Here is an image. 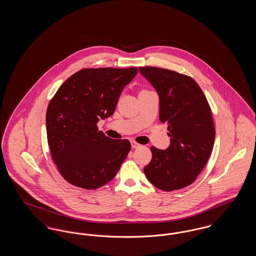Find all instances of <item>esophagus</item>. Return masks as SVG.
Returning a JSON list of instances; mask_svg holds the SVG:
<instances>
[{
	"label": "esophagus",
	"instance_id": "obj_1",
	"mask_svg": "<svg viewBox=\"0 0 256 256\" xmlns=\"http://www.w3.org/2000/svg\"><path fill=\"white\" fill-rule=\"evenodd\" d=\"M140 146H141V145H140V144H138L137 142H135L134 140L132 141V146L134 148H139Z\"/></svg>",
	"mask_w": 256,
	"mask_h": 256
}]
</instances>
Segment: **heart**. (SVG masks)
Listing matches in <instances>:
<instances>
[{
  "mask_svg": "<svg viewBox=\"0 0 256 256\" xmlns=\"http://www.w3.org/2000/svg\"><path fill=\"white\" fill-rule=\"evenodd\" d=\"M144 90H145V89H144Z\"/></svg>",
  "mask_w": 256,
  "mask_h": 256,
  "instance_id": "heart-1",
  "label": "heart"
}]
</instances>
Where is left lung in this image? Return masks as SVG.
Returning a JSON list of instances; mask_svg holds the SVG:
<instances>
[{
  "instance_id": "8db88e82",
  "label": "left lung",
  "mask_w": 256,
  "mask_h": 256,
  "mask_svg": "<svg viewBox=\"0 0 256 256\" xmlns=\"http://www.w3.org/2000/svg\"><path fill=\"white\" fill-rule=\"evenodd\" d=\"M156 89L159 118L168 124L170 144L165 150L150 146L152 158L144 168L146 178L170 192L192 184L204 170L215 141L210 106L200 87L186 74L159 67H139Z\"/></svg>"
}]
</instances>
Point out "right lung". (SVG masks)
Listing matches in <instances>:
<instances>
[{
  "instance_id": "add662e5",
  "label": "right lung",
  "mask_w": 256,
  "mask_h": 256,
  "mask_svg": "<svg viewBox=\"0 0 256 256\" xmlns=\"http://www.w3.org/2000/svg\"><path fill=\"white\" fill-rule=\"evenodd\" d=\"M137 67L84 68L72 74L50 100L46 113L50 154L62 178L94 190L114 178L132 145L98 130L100 119L116 110Z\"/></svg>"
}]
</instances>
